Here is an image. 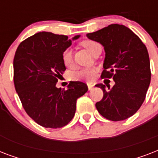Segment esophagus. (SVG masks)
I'll use <instances>...</instances> for the list:
<instances>
[{
	"label": "esophagus",
	"mask_w": 158,
	"mask_h": 158,
	"mask_svg": "<svg viewBox=\"0 0 158 158\" xmlns=\"http://www.w3.org/2000/svg\"><path fill=\"white\" fill-rule=\"evenodd\" d=\"M94 87V85L93 84H88V89H89V90H92Z\"/></svg>",
	"instance_id": "34e87169"
}]
</instances>
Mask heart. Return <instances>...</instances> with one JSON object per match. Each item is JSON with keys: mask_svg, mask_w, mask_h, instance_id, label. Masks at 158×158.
<instances>
[{"mask_svg": "<svg viewBox=\"0 0 158 158\" xmlns=\"http://www.w3.org/2000/svg\"><path fill=\"white\" fill-rule=\"evenodd\" d=\"M82 46L86 48L92 55L102 49L101 44L94 40H84L81 43ZM62 61L65 66H70L73 63V52L70 48H66L63 51L61 55ZM72 79L77 80L92 81L96 77V69L94 68H80L74 69L70 74Z\"/></svg>", "mask_w": 158, "mask_h": 158, "instance_id": "b5f03b06", "label": "heart"}]
</instances>
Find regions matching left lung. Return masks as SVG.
Listing matches in <instances>:
<instances>
[{"instance_id":"obj_1","label":"left lung","mask_w":158,"mask_h":158,"mask_svg":"<svg viewBox=\"0 0 158 158\" xmlns=\"http://www.w3.org/2000/svg\"><path fill=\"white\" fill-rule=\"evenodd\" d=\"M87 37L101 43L105 49L102 79L115 81L112 88L96 84L103 91V98L96 103L98 112L112 121L132 116L144 101L151 81L146 46L130 28L117 23L88 33Z\"/></svg>"}]
</instances>
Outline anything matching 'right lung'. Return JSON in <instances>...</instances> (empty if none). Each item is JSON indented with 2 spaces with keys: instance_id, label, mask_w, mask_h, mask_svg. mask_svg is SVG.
<instances>
[{
  "instance_id": "right-lung-1",
  "label": "right lung",
  "mask_w": 158,
  "mask_h": 158,
  "mask_svg": "<svg viewBox=\"0 0 158 158\" xmlns=\"http://www.w3.org/2000/svg\"><path fill=\"white\" fill-rule=\"evenodd\" d=\"M70 45L67 36L40 32L23 40L15 52V88L26 113L43 127L66 125L75 114L77 99L88 91L79 81L70 82L66 89L56 86L65 70L62 52Z\"/></svg>"
}]
</instances>
